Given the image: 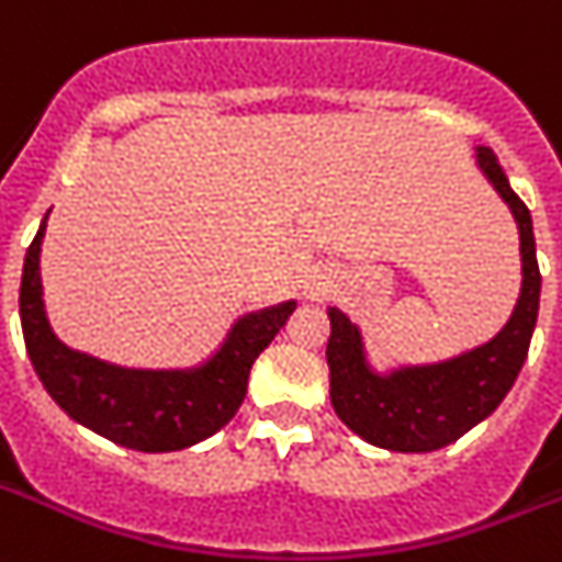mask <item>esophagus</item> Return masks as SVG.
I'll use <instances>...</instances> for the list:
<instances>
[{
	"label": "esophagus",
	"mask_w": 562,
	"mask_h": 562,
	"mask_svg": "<svg viewBox=\"0 0 562 562\" xmlns=\"http://www.w3.org/2000/svg\"><path fill=\"white\" fill-rule=\"evenodd\" d=\"M310 295H315V290H310Z\"/></svg>",
	"instance_id": "1"
}]
</instances>
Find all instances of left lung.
Masks as SVG:
<instances>
[{
	"instance_id": "obj_1",
	"label": "left lung",
	"mask_w": 562,
	"mask_h": 562,
	"mask_svg": "<svg viewBox=\"0 0 562 562\" xmlns=\"http://www.w3.org/2000/svg\"><path fill=\"white\" fill-rule=\"evenodd\" d=\"M476 166L508 203L520 229V299L497 336L453 359L434 364H398L387 373H379L368 361L359 327L338 307L327 310L330 402L338 419L375 448L428 453L457 442L462 434L497 411L528 356L540 310V267L531 212L517 198L497 155L488 146H476Z\"/></svg>"
}]
</instances>
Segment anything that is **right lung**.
Wrapping results in <instances>:
<instances>
[{
  "mask_svg": "<svg viewBox=\"0 0 562 562\" xmlns=\"http://www.w3.org/2000/svg\"><path fill=\"white\" fill-rule=\"evenodd\" d=\"M48 215L50 212H45L25 252L20 318L31 364L50 398L77 425L132 451H183L217 434L238 414L255 359L284 327L295 301L240 315L226 333L224 345L194 368H120L63 345L50 330L40 276Z\"/></svg>",
  "mask_w": 562,
  "mask_h": 562,
  "instance_id": "add662e5",
  "label": "right lung"
}]
</instances>
